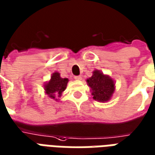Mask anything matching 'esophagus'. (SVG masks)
Returning a JSON list of instances; mask_svg holds the SVG:
<instances>
[{"label": "esophagus", "mask_w": 155, "mask_h": 155, "mask_svg": "<svg viewBox=\"0 0 155 155\" xmlns=\"http://www.w3.org/2000/svg\"><path fill=\"white\" fill-rule=\"evenodd\" d=\"M74 79H75V80H77V81H81V80L82 79V76H75L74 77Z\"/></svg>", "instance_id": "obj_1"}]
</instances>
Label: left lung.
<instances>
[{
	"instance_id": "obj_1",
	"label": "left lung",
	"mask_w": 155,
	"mask_h": 155,
	"mask_svg": "<svg viewBox=\"0 0 155 155\" xmlns=\"http://www.w3.org/2000/svg\"><path fill=\"white\" fill-rule=\"evenodd\" d=\"M91 78L87 79V85L91 87L93 99L97 101H108L115 91V82L108 75L99 70H95Z\"/></svg>"
}]
</instances>
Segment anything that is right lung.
Returning a JSON list of instances; mask_svg holds the SVG:
<instances>
[{
    "instance_id": "1",
    "label": "right lung",
    "mask_w": 155,
    "mask_h": 155,
    "mask_svg": "<svg viewBox=\"0 0 155 155\" xmlns=\"http://www.w3.org/2000/svg\"><path fill=\"white\" fill-rule=\"evenodd\" d=\"M68 82V78H62L60 74L55 72L52 74L51 79L45 84V93L51 99L57 101L58 97H60L63 91L66 89L67 84Z\"/></svg>"
}]
</instances>
